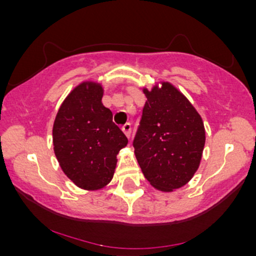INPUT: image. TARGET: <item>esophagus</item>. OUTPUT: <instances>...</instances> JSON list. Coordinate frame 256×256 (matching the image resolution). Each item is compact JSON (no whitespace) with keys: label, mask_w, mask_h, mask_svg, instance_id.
<instances>
[{"label":"esophagus","mask_w":256,"mask_h":256,"mask_svg":"<svg viewBox=\"0 0 256 256\" xmlns=\"http://www.w3.org/2000/svg\"><path fill=\"white\" fill-rule=\"evenodd\" d=\"M122 130L125 134V136L130 140V137H131V124L130 122H126V124L122 128Z\"/></svg>","instance_id":"1"}]
</instances>
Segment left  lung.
I'll use <instances>...</instances> for the list:
<instances>
[{
  "label": "left lung",
  "mask_w": 256,
  "mask_h": 256,
  "mask_svg": "<svg viewBox=\"0 0 256 256\" xmlns=\"http://www.w3.org/2000/svg\"><path fill=\"white\" fill-rule=\"evenodd\" d=\"M146 102L134 140L146 180L164 192L184 186L198 171L204 148L201 116L168 82L143 89Z\"/></svg>",
  "instance_id": "8db88e82"
}]
</instances>
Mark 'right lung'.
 <instances>
[{
	"label": "right lung",
	"instance_id": "1",
	"mask_svg": "<svg viewBox=\"0 0 256 256\" xmlns=\"http://www.w3.org/2000/svg\"><path fill=\"white\" fill-rule=\"evenodd\" d=\"M104 88L83 82L68 94L52 126V144L61 170L84 190H98L113 178L116 155L128 138L102 104Z\"/></svg>",
	"mask_w": 256,
	"mask_h": 256
}]
</instances>
